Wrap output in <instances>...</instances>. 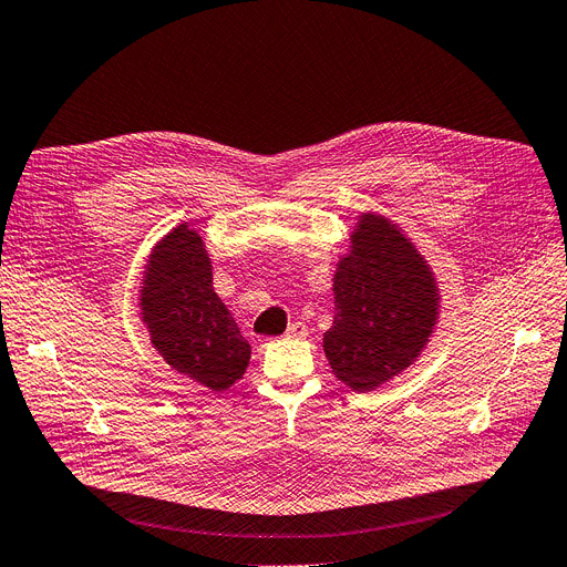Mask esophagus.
Here are the masks:
<instances>
[{"label":"esophagus","instance_id":"1","mask_svg":"<svg viewBox=\"0 0 567 567\" xmlns=\"http://www.w3.org/2000/svg\"><path fill=\"white\" fill-rule=\"evenodd\" d=\"M287 339H306L308 337V327L303 322H291L289 329L285 331Z\"/></svg>","mask_w":567,"mask_h":567}]
</instances>
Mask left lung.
Listing matches in <instances>:
<instances>
[{
  "mask_svg": "<svg viewBox=\"0 0 567 567\" xmlns=\"http://www.w3.org/2000/svg\"><path fill=\"white\" fill-rule=\"evenodd\" d=\"M436 278L402 226L362 213L333 272V324L324 354L333 375L369 392L406 371L439 320Z\"/></svg>",
  "mask_w": 567,
  "mask_h": 567,
  "instance_id": "left-lung-1",
  "label": "left lung"
}]
</instances>
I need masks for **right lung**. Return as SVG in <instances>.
I'll use <instances>...</instances> for the list:
<instances>
[{
	"mask_svg": "<svg viewBox=\"0 0 567 567\" xmlns=\"http://www.w3.org/2000/svg\"><path fill=\"white\" fill-rule=\"evenodd\" d=\"M142 322L165 364L213 392L245 375L251 348L213 287V261L186 221L163 236L144 266Z\"/></svg>",
	"mask_w": 567,
	"mask_h": 567,
	"instance_id": "add662e5",
	"label": "right lung"
}]
</instances>
